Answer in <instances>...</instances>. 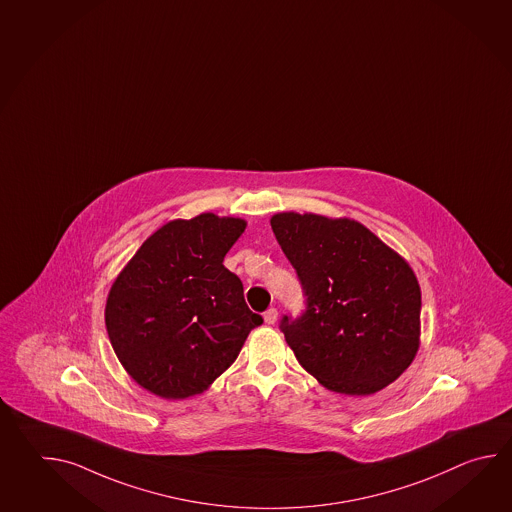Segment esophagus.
Listing matches in <instances>:
<instances>
[{
  "label": "esophagus",
  "mask_w": 512,
  "mask_h": 512,
  "mask_svg": "<svg viewBox=\"0 0 512 512\" xmlns=\"http://www.w3.org/2000/svg\"><path fill=\"white\" fill-rule=\"evenodd\" d=\"M277 317H279V312H277V308H268V310L264 312V323L275 324V321H277Z\"/></svg>",
  "instance_id": "1"
}]
</instances>
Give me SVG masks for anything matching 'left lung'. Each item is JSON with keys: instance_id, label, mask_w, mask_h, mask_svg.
<instances>
[{"instance_id": "1", "label": "left lung", "mask_w": 512, "mask_h": 512, "mask_svg": "<svg viewBox=\"0 0 512 512\" xmlns=\"http://www.w3.org/2000/svg\"><path fill=\"white\" fill-rule=\"evenodd\" d=\"M272 230L306 297L281 330L328 390L368 396L396 381L419 348L421 290L408 262L357 220L277 213Z\"/></svg>"}]
</instances>
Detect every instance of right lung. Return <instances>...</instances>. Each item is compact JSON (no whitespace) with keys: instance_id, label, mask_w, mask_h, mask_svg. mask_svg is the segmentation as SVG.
<instances>
[{"instance_id":"right-lung-1","label":"right lung","mask_w":512,"mask_h":512,"mask_svg":"<svg viewBox=\"0 0 512 512\" xmlns=\"http://www.w3.org/2000/svg\"><path fill=\"white\" fill-rule=\"evenodd\" d=\"M246 220L202 213L171 220L116 277L105 326L127 374L149 392L184 399L208 388L262 324L222 262Z\"/></svg>"}]
</instances>
